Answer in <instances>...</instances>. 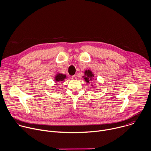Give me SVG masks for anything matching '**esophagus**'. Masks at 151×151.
<instances>
[{
	"mask_svg": "<svg viewBox=\"0 0 151 151\" xmlns=\"http://www.w3.org/2000/svg\"><path fill=\"white\" fill-rule=\"evenodd\" d=\"M72 79H73V80H76V79H77V77H76V76H75V75L73 76H72Z\"/></svg>",
	"mask_w": 151,
	"mask_h": 151,
	"instance_id": "1",
	"label": "esophagus"
}]
</instances>
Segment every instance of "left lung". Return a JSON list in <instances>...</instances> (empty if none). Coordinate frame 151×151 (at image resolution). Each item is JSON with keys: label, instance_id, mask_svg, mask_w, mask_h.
Returning <instances> with one entry per match:
<instances>
[{"label": "left lung", "instance_id": "1", "mask_svg": "<svg viewBox=\"0 0 151 151\" xmlns=\"http://www.w3.org/2000/svg\"><path fill=\"white\" fill-rule=\"evenodd\" d=\"M82 77L84 78L85 81L87 83H89V84L90 83V81H92L93 80H96V79L94 78L95 76H94L93 72L91 70H85L84 72V76ZM91 86L93 87V84H91Z\"/></svg>", "mask_w": 151, "mask_h": 151}]
</instances>
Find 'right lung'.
<instances>
[{"label":"right lung","mask_w":151,"mask_h":151,"mask_svg":"<svg viewBox=\"0 0 151 151\" xmlns=\"http://www.w3.org/2000/svg\"><path fill=\"white\" fill-rule=\"evenodd\" d=\"M67 77L66 76L65 74H62V73H56L54 77V81L55 83H59V82H61L63 81H65V79H66Z\"/></svg>","instance_id":"1"}]
</instances>
